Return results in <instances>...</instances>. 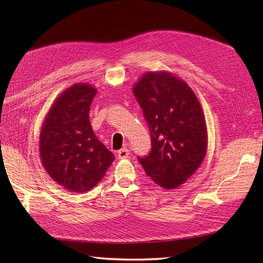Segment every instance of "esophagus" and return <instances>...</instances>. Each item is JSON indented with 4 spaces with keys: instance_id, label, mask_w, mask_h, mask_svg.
Returning a JSON list of instances; mask_svg holds the SVG:
<instances>
[{
    "instance_id": "34e87169",
    "label": "esophagus",
    "mask_w": 263,
    "mask_h": 263,
    "mask_svg": "<svg viewBox=\"0 0 263 263\" xmlns=\"http://www.w3.org/2000/svg\"><path fill=\"white\" fill-rule=\"evenodd\" d=\"M117 155H118V158H120V159L127 158L128 156H129V149H128V148H121V149L118 151Z\"/></svg>"
}]
</instances>
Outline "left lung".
Masks as SVG:
<instances>
[{
	"instance_id": "left-lung-1",
	"label": "left lung",
	"mask_w": 263,
	"mask_h": 263,
	"mask_svg": "<svg viewBox=\"0 0 263 263\" xmlns=\"http://www.w3.org/2000/svg\"><path fill=\"white\" fill-rule=\"evenodd\" d=\"M149 126L152 149L138 157L159 186H181L200 167L208 151V129L200 101L186 82L167 71L146 72L133 87Z\"/></svg>"
}]
</instances>
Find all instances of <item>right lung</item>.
I'll return each mask as SVG.
<instances>
[{
    "label": "right lung",
    "instance_id": "obj_1",
    "mask_svg": "<svg viewBox=\"0 0 263 263\" xmlns=\"http://www.w3.org/2000/svg\"><path fill=\"white\" fill-rule=\"evenodd\" d=\"M97 89L74 83L60 93L40 132V157L50 177L70 192L95 187L114 162V154L96 137L89 110Z\"/></svg>",
    "mask_w": 263,
    "mask_h": 263
}]
</instances>
